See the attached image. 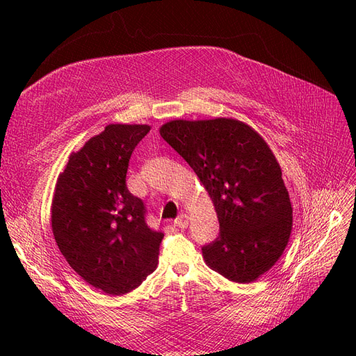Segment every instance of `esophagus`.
<instances>
[{"label": "esophagus", "mask_w": 356, "mask_h": 356, "mask_svg": "<svg viewBox=\"0 0 356 356\" xmlns=\"http://www.w3.org/2000/svg\"><path fill=\"white\" fill-rule=\"evenodd\" d=\"M175 225L178 229H187L188 227V215L181 213L179 217L175 220Z\"/></svg>", "instance_id": "obj_1"}]
</instances>
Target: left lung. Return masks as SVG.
Segmentation results:
<instances>
[{
  "instance_id": "1",
  "label": "left lung",
  "mask_w": 356,
  "mask_h": 356,
  "mask_svg": "<svg viewBox=\"0 0 356 356\" xmlns=\"http://www.w3.org/2000/svg\"><path fill=\"white\" fill-rule=\"evenodd\" d=\"M165 141L196 172L213 202L218 238L202 246L212 270L248 284L282 255L293 208L282 170L264 139L234 118L172 120Z\"/></svg>"
}]
</instances>
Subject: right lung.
<instances>
[{"instance_id":"obj_1","label":"right lung","mask_w":356,"mask_h":356,"mask_svg":"<svg viewBox=\"0 0 356 356\" xmlns=\"http://www.w3.org/2000/svg\"><path fill=\"white\" fill-rule=\"evenodd\" d=\"M147 124H108L58 178L51 230L62 255L86 282L122 296L154 272L163 232L147 224L144 202L126 186L129 160Z\"/></svg>"}]
</instances>
